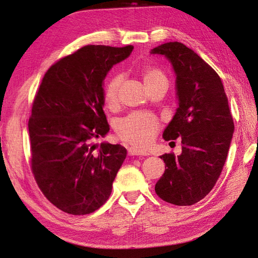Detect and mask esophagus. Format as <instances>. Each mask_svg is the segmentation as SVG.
I'll list each match as a JSON object with an SVG mask.
<instances>
[{
    "mask_svg": "<svg viewBox=\"0 0 258 258\" xmlns=\"http://www.w3.org/2000/svg\"><path fill=\"white\" fill-rule=\"evenodd\" d=\"M128 155L130 156H139V155L146 156V155H149V153L142 151L140 149H136V147L132 146V147H130V149H128Z\"/></svg>",
    "mask_w": 258,
    "mask_h": 258,
    "instance_id": "obj_1",
    "label": "esophagus"
}]
</instances>
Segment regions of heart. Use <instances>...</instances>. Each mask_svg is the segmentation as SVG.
<instances>
[{"label":"heart","mask_w":258,"mask_h":258,"mask_svg":"<svg viewBox=\"0 0 258 258\" xmlns=\"http://www.w3.org/2000/svg\"><path fill=\"white\" fill-rule=\"evenodd\" d=\"M145 85L152 90L158 84L167 83V78L161 70L145 68L142 72ZM122 78L116 75L109 80L104 90V102L108 107H114L118 103V91ZM160 130L158 119L150 113H133L127 117L120 119L117 124V134L123 141L136 147H147Z\"/></svg>","instance_id":"b5f03b06"}]
</instances>
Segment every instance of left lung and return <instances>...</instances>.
<instances>
[{"label":"left lung","mask_w":258,"mask_h":258,"mask_svg":"<svg viewBox=\"0 0 258 258\" xmlns=\"http://www.w3.org/2000/svg\"><path fill=\"white\" fill-rule=\"evenodd\" d=\"M151 54L165 56L176 75L178 107L163 139L182 140V154L160 156L165 172L155 191L171 204L193 205L212 190L226 161L234 133L227 96L218 74L183 43H165Z\"/></svg>","instance_id":"obj_1"}]
</instances>
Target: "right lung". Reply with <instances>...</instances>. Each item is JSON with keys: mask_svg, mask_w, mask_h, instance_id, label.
<instances>
[{"mask_svg": "<svg viewBox=\"0 0 258 258\" xmlns=\"http://www.w3.org/2000/svg\"><path fill=\"white\" fill-rule=\"evenodd\" d=\"M132 45H87L47 70L29 119L32 172L58 210L85 215L98 210L126 157L122 145L94 141L109 125L104 114V80Z\"/></svg>", "mask_w": 258, "mask_h": 258, "instance_id": "obj_1", "label": "right lung"}]
</instances>
